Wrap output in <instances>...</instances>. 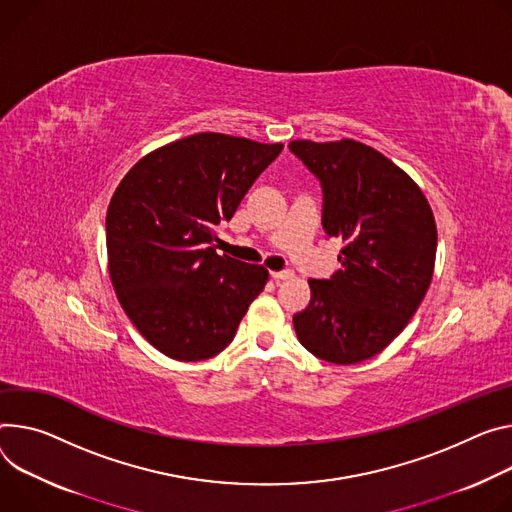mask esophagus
Wrapping results in <instances>:
<instances>
[{
    "label": "esophagus",
    "instance_id": "34e87169",
    "mask_svg": "<svg viewBox=\"0 0 512 512\" xmlns=\"http://www.w3.org/2000/svg\"><path fill=\"white\" fill-rule=\"evenodd\" d=\"M271 277L277 282H284V280H292L294 271L292 269H282V271H271Z\"/></svg>",
    "mask_w": 512,
    "mask_h": 512
}]
</instances>
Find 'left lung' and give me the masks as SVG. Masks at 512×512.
Segmentation results:
<instances>
[{
    "label": "left lung",
    "instance_id": "1",
    "mask_svg": "<svg viewBox=\"0 0 512 512\" xmlns=\"http://www.w3.org/2000/svg\"><path fill=\"white\" fill-rule=\"evenodd\" d=\"M320 181L322 228L343 241L341 269L310 280L294 314L300 343L329 363H359L388 347L423 302L435 267L437 226L421 188L363 143L292 141Z\"/></svg>",
    "mask_w": 512,
    "mask_h": 512
}]
</instances>
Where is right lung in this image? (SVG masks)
<instances>
[{"instance_id":"obj_1","label":"right lung","mask_w":512,"mask_h":512,"mask_svg":"<svg viewBox=\"0 0 512 512\" xmlns=\"http://www.w3.org/2000/svg\"><path fill=\"white\" fill-rule=\"evenodd\" d=\"M284 145L200 132L138 161L106 216L118 300L153 347L177 361L218 355L267 284L263 265L218 255L230 220Z\"/></svg>"}]
</instances>
